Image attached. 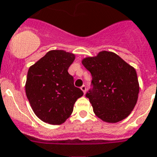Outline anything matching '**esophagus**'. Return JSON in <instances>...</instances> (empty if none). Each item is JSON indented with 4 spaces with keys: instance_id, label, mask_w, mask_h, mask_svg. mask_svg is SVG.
Wrapping results in <instances>:
<instances>
[{
    "instance_id": "34e87169",
    "label": "esophagus",
    "mask_w": 157,
    "mask_h": 157,
    "mask_svg": "<svg viewBox=\"0 0 157 157\" xmlns=\"http://www.w3.org/2000/svg\"><path fill=\"white\" fill-rule=\"evenodd\" d=\"M81 89L83 91V93H85V92H86V86H85V85H82V86L81 87Z\"/></svg>"
}]
</instances>
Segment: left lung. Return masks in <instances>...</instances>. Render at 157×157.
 <instances>
[{
    "label": "left lung",
    "mask_w": 157,
    "mask_h": 157,
    "mask_svg": "<svg viewBox=\"0 0 157 157\" xmlns=\"http://www.w3.org/2000/svg\"><path fill=\"white\" fill-rule=\"evenodd\" d=\"M92 74L86 93L93 112L102 121L117 123L129 115L137 102L139 82L135 68L114 52L102 51L82 60Z\"/></svg>",
    "instance_id": "1"
}]
</instances>
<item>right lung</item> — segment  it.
<instances>
[{"label": "right lung", "mask_w": 157, "mask_h": 157, "mask_svg": "<svg viewBox=\"0 0 157 157\" xmlns=\"http://www.w3.org/2000/svg\"><path fill=\"white\" fill-rule=\"evenodd\" d=\"M75 55L63 50H52L32 65L25 84L27 98L39 119L60 124L70 117L73 105L83 92L74 86L68 72Z\"/></svg>", "instance_id": "1"}]
</instances>
